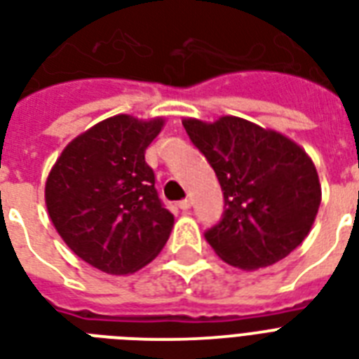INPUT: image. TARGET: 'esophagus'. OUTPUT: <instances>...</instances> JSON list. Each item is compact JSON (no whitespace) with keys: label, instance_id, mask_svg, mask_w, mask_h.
Masks as SVG:
<instances>
[{"label":"esophagus","instance_id":"34e87169","mask_svg":"<svg viewBox=\"0 0 359 359\" xmlns=\"http://www.w3.org/2000/svg\"><path fill=\"white\" fill-rule=\"evenodd\" d=\"M191 204H193V202H191V198H185V200H182V202H177V208L183 211H187L189 208H191Z\"/></svg>","mask_w":359,"mask_h":359}]
</instances>
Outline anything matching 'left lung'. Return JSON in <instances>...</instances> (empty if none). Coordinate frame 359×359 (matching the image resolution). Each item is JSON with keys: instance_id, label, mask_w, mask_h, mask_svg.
<instances>
[{"instance_id": "left-lung-1", "label": "left lung", "mask_w": 359, "mask_h": 359, "mask_svg": "<svg viewBox=\"0 0 359 359\" xmlns=\"http://www.w3.org/2000/svg\"><path fill=\"white\" fill-rule=\"evenodd\" d=\"M183 127L223 189L221 221L204 232L213 251L241 269L266 268L290 255L320 205L318 174L304 149L234 116L215 123L183 119Z\"/></svg>"}]
</instances>
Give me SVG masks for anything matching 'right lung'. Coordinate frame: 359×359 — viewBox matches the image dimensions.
I'll return each instance as SVG.
<instances>
[{
    "label": "right lung",
    "instance_id": "add662e5",
    "mask_svg": "<svg viewBox=\"0 0 359 359\" xmlns=\"http://www.w3.org/2000/svg\"><path fill=\"white\" fill-rule=\"evenodd\" d=\"M163 119L108 118L74 138L46 180V208L69 249L93 268L133 273L154 260L174 226L146 149Z\"/></svg>",
    "mask_w": 359,
    "mask_h": 359
}]
</instances>
